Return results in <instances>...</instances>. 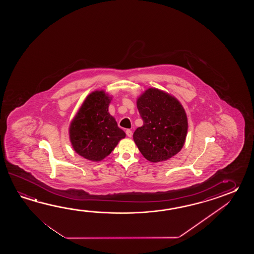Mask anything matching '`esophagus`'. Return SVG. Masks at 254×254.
Wrapping results in <instances>:
<instances>
[{
	"label": "esophagus",
	"instance_id": "34e87169",
	"mask_svg": "<svg viewBox=\"0 0 254 254\" xmlns=\"http://www.w3.org/2000/svg\"><path fill=\"white\" fill-rule=\"evenodd\" d=\"M126 135H127L128 137H131V135H132V131L129 129H126Z\"/></svg>",
	"mask_w": 254,
	"mask_h": 254
}]
</instances>
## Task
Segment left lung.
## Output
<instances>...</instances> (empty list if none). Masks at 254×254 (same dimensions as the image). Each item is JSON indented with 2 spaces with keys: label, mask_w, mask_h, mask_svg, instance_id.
<instances>
[{
  "label": "left lung",
  "mask_w": 254,
  "mask_h": 254,
  "mask_svg": "<svg viewBox=\"0 0 254 254\" xmlns=\"http://www.w3.org/2000/svg\"><path fill=\"white\" fill-rule=\"evenodd\" d=\"M143 125L135 129L133 140L141 154L151 162L167 161L184 147L188 122L177 99L150 88L137 100Z\"/></svg>",
  "instance_id": "left-lung-1"
}]
</instances>
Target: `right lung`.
Segmentation results:
<instances>
[{"instance_id":"obj_1","label":"right lung","mask_w":254,"mask_h":254,"mask_svg":"<svg viewBox=\"0 0 254 254\" xmlns=\"http://www.w3.org/2000/svg\"><path fill=\"white\" fill-rule=\"evenodd\" d=\"M111 98L103 91L87 96L70 126L74 151L87 160L99 162L114 151L125 132L108 113Z\"/></svg>"}]
</instances>
